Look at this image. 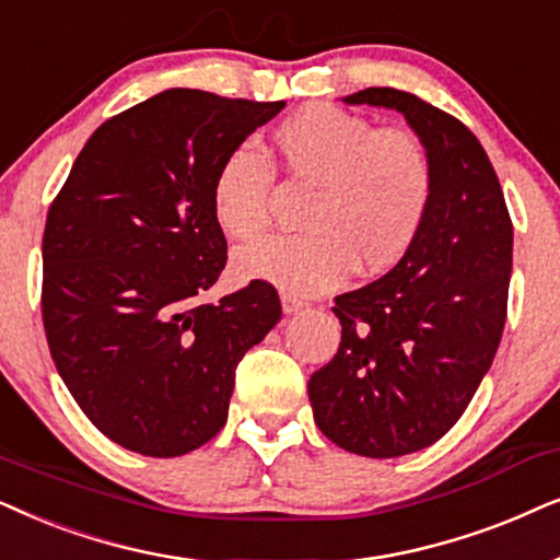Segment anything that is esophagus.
I'll list each match as a JSON object with an SVG mask.
<instances>
[{
    "mask_svg": "<svg viewBox=\"0 0 560 560\" xmlns=\"http://www.w3.org/2000/svg\"><path fill=\"white\" fill-rule=\"evenodd\" d=\"M281 310H284V315H296V312L304 310V302L296 300L294 294H281Z\"/></svg>",
    "mask_w": 560,
    "mask_h": 560,
    "instance_id": "1",
    "label": "esophagus"
}]
</instances>
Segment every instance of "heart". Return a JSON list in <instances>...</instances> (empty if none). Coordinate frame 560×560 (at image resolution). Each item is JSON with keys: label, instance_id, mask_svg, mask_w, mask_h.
I'll return each mask as SVG.
<instances>
[{"label": "heart", "instance_id": "b5f03b06", "mask_svg": "<svg viewBox=\"0 0 560 560\" xmlns=\"http://www.w3.org/2000/svg\"><path fill=\"white\" fill-rule=\"evenodd\" d=\"M273 151L294 178L315 184L302 235H273L235 250L243 281H266L287 294H317L350 268L376 273L397 264L420 233L432 168L407 130H376L369 119L330 104H310L273 130ZM271 168L250 148H235L212 184V214L222 233L248 241L268 228Z\"/></svg>", "mask_w": 560, "mask_h": 560}]
</instances>
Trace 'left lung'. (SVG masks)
Instances as JSON below:
<instances>
[{"mask_svg":"<svg viewBox=\"0 0 560 560\" xmlns=\"http://www.w3.org/2000/svg\"><path fill=\"white\" fill-rule=\"evenodd\" d=\"M342 102L405 115L432 168L415 243L382 279L335 296L340 348L307 384L325 438L355 456L397 458L441 441L494 361L512 222L487 151L456 117L389 86Z\"/></svg>","mask_w":560,"mask_h":560,"instance_id":"obj_1","label":"left lung"}]
</instances>
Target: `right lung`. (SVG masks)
Masks as SVG:
<instances>
[{
	"label": "right lung",
	"instance_id": "add662e5",
	"mask_svg": "<svg viewBox=\"0 0 560 560\" xmlns=\"http://www.w3.org/2000/svg\"><path fill=\"white\" fill-rule=\"evenodd\" d=\"M284 107L166 89L100 125L50 205V355L77 405L122 448L174 458L212 441L235 366L281 319L266 281L218 304L199 296L228 260L214 174Z\"/></svg>",
	"mask_w": 560,
	"mask_h": 560
}]
</instances>
